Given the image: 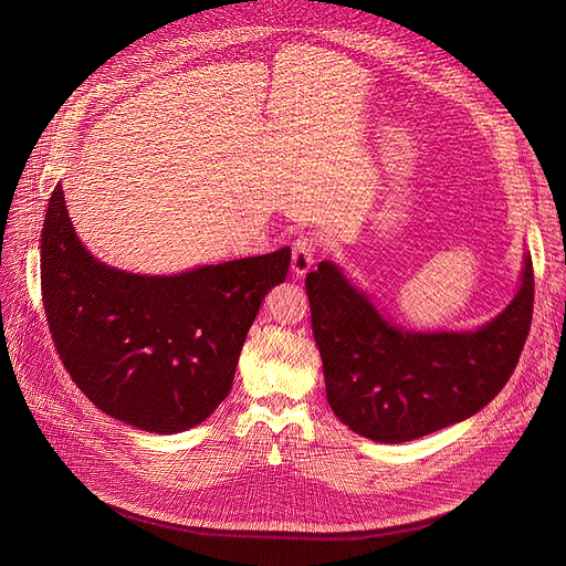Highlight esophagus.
Returning a JSON list of instances; mask_svg holds the SVG:
<instances>
[{
	"label": "esophagus",
	"mask_w": 566,
	"mask_h": 566,
	"mask_svg": "<svg viewBox=\"0 0 566 566\" xmlns=\"http://www.w3.org/2000/svg\"><path fill=\"white\" fill-rule=\"evenodd\" d=\"M316 261V238L314 235H298L293 241V259L291 271L295 277H305Z\"/></svg>",
	"instance_id": "esophagus-1"
}]
</instances>
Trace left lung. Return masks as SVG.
Returning <instances> with one entry per match:
<instances>
[{"label": "left lung", "mask_w": 566, "mask_h": 566, "mask_svg": "<svg viewBox=\"0 0 566 566\" xmlns=\"http://www.w3.org/2000/svg\"><path fill=\"white\" fill-rule=\"evenodd\" d=\"M305 286L333 412L350 431L388 444L482 410L514 374L534 303L527 252L510 305L474 331L392 323L333 259L321 261Z\"/></svg>", "instance_id": "obj_1"}]
</instances>
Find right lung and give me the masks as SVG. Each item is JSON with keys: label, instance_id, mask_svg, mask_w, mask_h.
<instances>
[{"label": "right lung", "instance_id": "add662e5", "mask_svg": "<svg viewBox=\"0 0 566 566\" xmlns=\"http://www.w3.org/2000/svg\"><path fill=\"white\" fill-rule=\"evenodd\" d=\"M291 250L142 275L107 265L75 233L62 186L41 233L43 307L59 358L114 420L151 433L201 424L229 395L261 301Z\"/></svg>", "mask_w": 566, "mask_h": 566}]
</instances>
